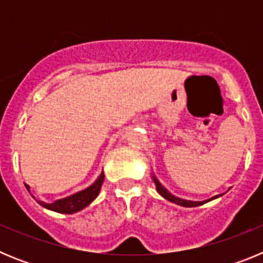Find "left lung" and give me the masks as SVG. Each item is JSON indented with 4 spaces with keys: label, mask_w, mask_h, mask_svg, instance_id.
<instances>
[{
    "label": "left lung",
    "mask_w": 263,
    "mask_h": 263,
    "mask_svg": "<svg viewBox=\"0 0 263 263\" xmlns=\"http://www.w3.org/2000/svg\"><path fill=\"white\" fill-rule=\"evenodd\" d=\"M152 178H153V182H154L155 184V188H157V192L160 195V196H163L166 200L171 201V203H175L176 205H182V206H188V208H191V206H199V205H203V204L208 203V201L211 200H215V199H217V197L222 196V195H216V196L211 197V199H206V200H203V201H194V200H185V199H182V197H178L175 196V195H173L171 192L167 190V188H164L163 185L160 184V182L157 179V176L154 175V174H152Z\"/></svg>",
    "instance_id": "left-lung-1"
}]
</instances>
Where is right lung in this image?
Masks as SVG:
<instances>
[{
  "mask_svg": "<svg viewBox=\"0 0 263 263\" xmlns=\"http://www.w3.org/2000/svg\"><path fill=\"white\" fill-rule=\"evenodd\" d=\"M104 182V171L99 175V178L95 180L89 187H87L85 190H81V191L76 192V194L71 195V196H67L64 199H59V200L53 201V203H45V201H38L43 208L46 210L53 211V212L58 213H67V215H71V213H76L79 211L84 210L85 206L89 205L92 201L99 196L100 190H101V185ZM26 185L27 191L30 192V187ZM34 197V196H32Z\"/></svg>",
  "mask_w": 263,
  "mask_h": 263,
  "instance_id": "add662e5",
  "label": "right lung"
}]
</instances>
